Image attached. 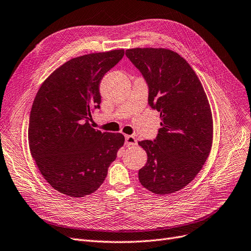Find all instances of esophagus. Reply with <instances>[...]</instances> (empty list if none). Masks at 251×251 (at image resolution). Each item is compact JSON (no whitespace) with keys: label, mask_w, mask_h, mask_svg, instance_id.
I'll return each mask as SVG.
<instances>
[{"label":"esophagus","mask_w":251,"mask_h":251,"mask_svg":"<svg viewBox=\"0 0 251 251\" xmlns=\"http://www.w3.org/2000/svg\"><path fill=\"white\" fill-rule=\"evenodd\" d=\"M125 145L127 147H130V146H136L137 145V141H136V138L132 135H126L125 136Z\"/></svg>","instance_id":"esophagus-1"}]
</instances>
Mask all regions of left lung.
<instances>
[{"label":"left lung","mask_w":251,"mask_h":251,"mask_svg":"<svg viewBox=\"0 0 251 251\" xmlns=\"http://www.w3.org/2000/svg\"><path fill=\"white\" fill-rule=\"evenodd\" d=\"M126 56L149 86V104L158 111L161 128L154 140L138 145L148 155L139 169L143 186L168 195L189 184L202 169L212 146L213 123L203 86L179 54L164 48L127 49Z\"/></svg>","instance_id":"1"}]
</instances>
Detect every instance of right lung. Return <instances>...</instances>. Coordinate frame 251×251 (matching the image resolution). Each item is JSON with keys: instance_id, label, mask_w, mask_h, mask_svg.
Segmentation results:
<instances>
[{"instance_id": "obj_1", "label": "right lung", "mask_w": 251, "mask_h": 251, "mask_svg": "<svg viewBox=\"0 0 251 251\" xmlns=\"http://www.w3.org/2000/svg\"><path fill=\"white\" fill-rule=\"evenodd\" d=\"M124 49L73 58L44 81L31 106L30 154L50 186L70 197L99 189L124 145L121 133L92 128L91 113L100 107V84L122 59Z\"/></svg>"}]
</instances>
